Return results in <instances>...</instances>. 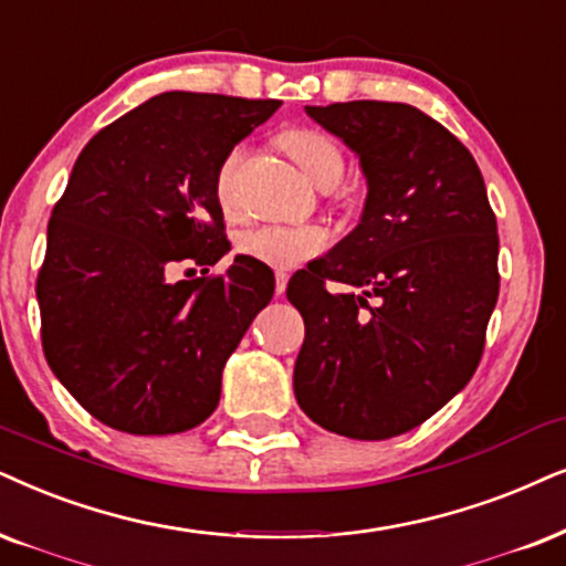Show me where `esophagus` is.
<instances>
[{
	"label": "esophagus",
	"instance_id": "34e87169",
	"mask_svg": "<svg viewBox=\"0 0 566 566\" xmlns=\"http://www.w3.org/2000/svg\"><path fill=\"white\" fill-rule=\"evenodd\" d=\"M274 279H276V295H284V290H287V282H290V274H287V271L279 269Z\"/></svg>",
	"mask_w": 566,
	"mask_h": 566
}]
</instances>
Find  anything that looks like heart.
<instances>
[{
  "instance_id": "obj_1",
  "label": "heart",
  "mask_w": 566,
  "mask_h": 566,
  "mask_svg": "<svg viewBox=\"0 0 566 566\" xmlns=\"http://www.w3.org/2000/svg\"><path fill=\"white\" fill-rule=\"evenodd\" d=\"M279 146L321 188H332L345 175V151L332 135L318 127H290L279 135ZM242 159H245V146H234L219 167L217 198L227 211L234 206V182ZM326 245L328 232L318 224H263L238 238V253L276 269L300 266Z\"/></svg>"
}]
</instances>
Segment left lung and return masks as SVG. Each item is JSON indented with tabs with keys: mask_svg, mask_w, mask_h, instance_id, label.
<instances>
[{
	"mask_svg": "<svg viewBox=\"0 0 566 566\" xmlns=\"http://www.w3.org/2000/svg\"><path fill=\"white\" fill-rule=\"evenodd\" d=\"M307 114L360 156L368 200L357 230L287 284L305 321L295 397L326 431L391 439L439 412L481 363L499 297L496 213L473 154L415 106ZM328 281L361 292L332 296Z\"/></svg>",
	"mask_w": 566,
	"mask_h": 566,
	"instance_id": "1",
	"label": "left lung"
}]
</instances>
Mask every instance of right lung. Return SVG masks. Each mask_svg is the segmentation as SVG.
I'll use <instances>...</instances> for the list:
<instances>
[{
  "mask_svg": "<svg viewBox=\"0 0 566 566\" xmlns=\"http://www.w3.org/2000/svg\"><path fill=\"white\" fill-rule=\"evenodd\" d=\"M279 106L169 91L77 156L49 219L35 297L49 368L102 423L167 436L217 410L227 357L274 295V271L248 255L209 274L230 250L217 175ZM182 262L205 276L169 283Z\"/></svg>",
  "mask_w": 566,
  "mask_h": 566,
  "instance_id": "obj_1",
  "label": "right lung"
}]
</instances>
